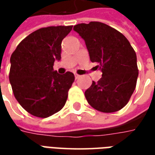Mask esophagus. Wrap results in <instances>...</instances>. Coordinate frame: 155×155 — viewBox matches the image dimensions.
Listing matches in <instances>:
<instances>
[{"instance_id": "34e87169", "label": "esophagus", "mask_w": 155, "mask_h": 155, "mask_svg": "<svg viewBox=\"0 0 155 155\" xmlns=\"http://www.w3.org/2000/svg\"><path fill=\"white\" fill-rule=\"evenodd\" d=\"M80 77H81V75H79V74H74V78H75V80H77V79H79Z\"/></svg>"}]
</instances>
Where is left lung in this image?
Returning <instances> with one entry per match:
<instances>
[{
	"mask_svg": "<svg viewBox=\"0 0 155 155\" xmlns=\"http://www.w3.org/2000/svg\"><path fill=\"white\" fill-rule=\"evenodd\" d=\"M86 45L91 62H97L102 72L84 92L88 103L104 113L121 110L136 86L139 71L135 51L126 37L106 24L91 21L73 28Z\"/></svg>",
	"mask_w": 155,
	"mask_h": 155,
	"instance_id": "left-lung-1",
	"label": "left lung"
}]
</instances>
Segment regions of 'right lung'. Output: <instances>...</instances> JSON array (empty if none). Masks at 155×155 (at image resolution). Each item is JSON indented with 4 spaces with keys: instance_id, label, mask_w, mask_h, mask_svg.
<instances>
[{
    "instance_id": "add662e5",
    "label": "right lung",
    "mask_w": 155,
    "mask_h": 155,
    "mask_svg": "<svg viewBox=\"0 0 155 155\" xmlns=\"http://www.w3.org/2000/svg\"><path fill=\"white\" fill-rule=\"evenodd\" d=\"M72 25L39 29L25 37L11 56L10 83L16 101L32 115L46 118L64 107L74 81L73 73L54 71L61 42Z\"/></svg>"
}]
</instances>
